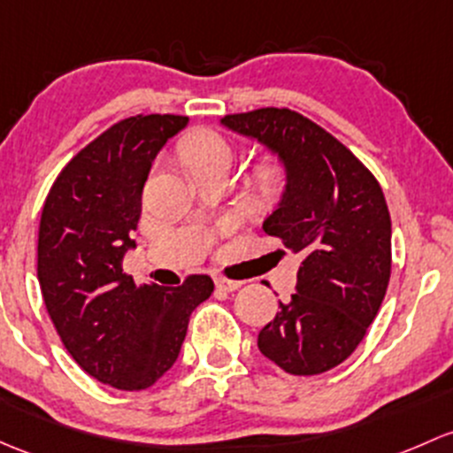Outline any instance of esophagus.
<instances>
[{"label": "esophagus", "instance_id": "obj_1", "mask_svg": "<svg viewBox=\"0 0 453 453\" xmlns=\"http://www.w3.org/2000/svg\"><path fill=\"white\" fill-rule=\"evenodd\" d=\"M239 280H226V278H217L214 280V287H217L219 290H226V293H234V290L241 288Z\"/></svg>", "mask_w": 453, "mask_h": 453}]
</instances>
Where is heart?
<instances>
[{"label":"heart","mask_w":453,"mask_h":453,"mask_svg":"<svg viewBox=\"0 0 453 453\" xmlns=\"http://www.w3.org/2000/svg\"><path fill=\"white\" fill-rule=\"evenodd\" d=\"M182 158L187 160L190 171L203 169V166L214 165H232V150L226 141L211 130L193 132L187 141L182 142ZM278 182V171H265V184L273 187Z\"/></svg>","instance_id":"obj_1"}]
</instances>
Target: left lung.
I'll return each instance as SVG.
<instances>
[{"mask_svg": "<svg viewBox=\"0 0 453 453\" xmlns=\"http://www.w3.org/2000/svg\"><path fill=\"white\" fill-rule=\"evenodd\" d=\"M223 127L278 158L284 188L263 230L302 256L290 302L258 349L293 375L334 369L365 339L390 278V214L378 180L323 127L288 108L227 114Z\"/></svg>", "mask_w": 453, "mask_h": 453, "instance_id": "1", "label": "left lung"}]
</instances>
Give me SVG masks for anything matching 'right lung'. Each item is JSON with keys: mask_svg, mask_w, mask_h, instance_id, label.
Returning a JSON list of instances; mask_svg holds the SVG:
<instances>
[{"mask_svg": "<svg viewBox=\"0 0 453 453\" xmlns=\"http://www.w3.org/2000/svg\"><path fill=\"white\" fill-rule=\"evenodd\" d=\"M187 126L178 114L114 123L65 166L42 206L36 273L45 308L71 358L108 387L158 382L178 360L190 312L214 288L208 275L166 288L136 287L123 273L151 165Z\"/></svg>", "mask_w": 453, "mask_h": 453, "instance_id": "add662e5", "label": "right lung"}]
</instances>
